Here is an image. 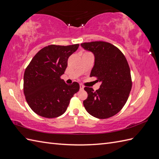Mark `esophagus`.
I'll return each mask as SVG.
<instances>
[{
	"label": "esophagus",
	"mask_w": 159,
	"mask_h": 159,
	"mask_svg": "<svg viewBox=\"0 0 159 159\" xmlns=\"http://www.w3.org/2000/svg\"><path fill=\"white\" fill-rule=\"evenodd\" d=\"M84 89V86L83 85H80V89L82 90Z\"/></svg>",
	"instance_id": "obj_1"
}]
</instances>
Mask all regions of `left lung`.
I'll return each instance as SVG.
<instances>
[{
  "mask_svg": "<svg viewBox=\"0 0 159 159\" xmlns=\"http://www.w3.org/2000/svg\"><path fill=\"white\" fill-rule=\"evenodd\" d=\"M83 48L92 52L95 63L90 76L101 82L94 91L85 87L88 94L83 105L91 116L106 119L120 112L129 96L132 88L130 70L126 57L116 46L106 42L82 43Z\"/></svg>",
  "mask_w": 159,
  "mask_h": 159,
  "instance_id": "left-lung-1",
  "label": "left lung"
}]
</instances>
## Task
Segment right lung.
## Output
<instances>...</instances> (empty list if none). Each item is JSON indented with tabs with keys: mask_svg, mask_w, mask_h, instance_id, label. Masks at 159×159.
Masks as SVG:
<instances>
[{
	"mask_svg": "<svg viewBox=\"0 0 159 159\" xmlns=\"http://www.w3.org/2000/svg\"><path fill=\"white\" fill-rule=\"evenodd\" d=\"M79 44L49 45L33 57L24 74L23 90L30 108L39 116L57 117L66 112L79 84L67 85L61 76L67 66V59Z\"/></svg>",
	"mask_w": 159,
	"mask_h": 159,
	"instance_id": "obj_1",
	"label": "right lung"
}]
</instances>
